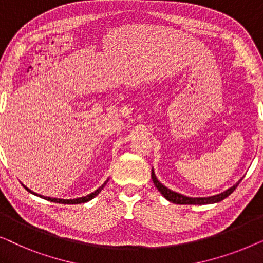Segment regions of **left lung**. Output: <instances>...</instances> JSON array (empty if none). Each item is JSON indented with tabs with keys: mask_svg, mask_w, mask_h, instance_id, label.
I'll return each mask as SVG.
<instances>
[{
	"mask_svg": "<svg viewBox=\"0 0 263 263\" xmlns=\"http://www.w3.org/2000/svg\"><path fill=\"white\" fill-rule=\"evenodd\" d=\"M152 181L156 185V188L159 190L161 195H163L165 199L167 201H170L172 203H177V204H210V203H217L220 202L224 199H226L229 195H231L233 193V190L237 188V185L239 184V182L242 181V178L239 179L236 184H233L231 188H229L225 192H222L220 194H217V195L213 196H207V197H189L185 195H182V194L176 193L174 190H170L166 186L161 184V183L158 181L156 174H154V170L152 168Z\"/></svg>",
	"mask_w": 263,
	"mask_h": 263,
	"instance_id": "8db88e82",
	"label": "left lung"
}]
</instances>
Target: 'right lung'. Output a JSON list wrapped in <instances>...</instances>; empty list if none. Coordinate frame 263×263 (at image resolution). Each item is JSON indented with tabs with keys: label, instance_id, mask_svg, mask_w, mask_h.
Masks as SVG:
<instances>
[{
	"label": "right lung",
	"instance_id": "right-lung-1",
	"mask_svg": "<svg viewBox=\"0 0 263 263\" xmlns=\"http://www.w3.org/2000/svg\"><path fill=\"white\" fill-rule=\"evenodd\" d=\"M107 182H109V179H106V181L104 182L103 184L100 185L98 189L95 190V192L91 193V194H88V195H86V196H82V197H78V199H69V200H64V199H56V197H48V196H43V195H39V194H37V193H33V192H32V190L28 189L26 185H24V184H23V186H24L25 189L27 190V192H30L31 194H33V195H35V196H39V197H42V199H44V200L51 201V202H56V203H63V204H78V203H85V202H88L89 200H92L93 197H96L97 195H98V194H99L100 192H102L103 188H104V186L106 185V183H107Z\"/></svg>",
	"mask_w": 263,
	"mask_h": 263
}]
</instances>
